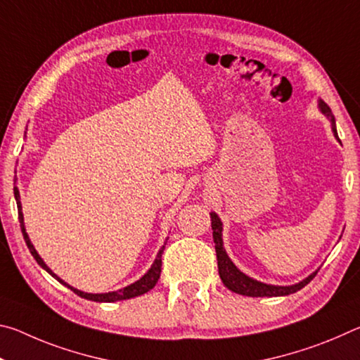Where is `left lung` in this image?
Wrapping results in <instances>:
<instances>
[{
    "instance_id": "obj_1",
    "label": "left lung",
    "mask_w": 360,
    "mask_h": 360,
    "mask_svg": "<svg viewBox=\"0 0 360 360\" xmlns=\"http://www.w3.org/2000/svg\"><path fill=\"white\" fill-rule=\"evenodd\" d=\"M318 108H319V111L324 114L328 120H330L333 136L340 141L338 133H337V125H335V117L332 114V109L328 108L327 103L322 101L321 98L318 100ZM210 216H211L212 238H214V245H216L214 248H216V255H217L219 276H221L225 288H227L231 292H235V294L246 295V297H284V295H290V294H295L297 290L303 289L304 285H307L316 276V273H318V270H316L309 276L302 279L300 283H295V284H290V285L266 284V283L257 281V279L245 275V273L236 268V265L229 257L227 251H225L224 240H222V230H224L222 227H224V225H222L221 217H219L214 211H211Z\"/></svg>"
}]
</instances>
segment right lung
Segmentation results:
<instances>
[{"mask_svg": "<svg viewBox=\"0 0 360 360\" xmlns=\"http://www.w3.org/2000/svg\"><path fill=\"white\" fill-rule=\"evenodd\" d=\"M14 197H15V202H17V210H19V221H20V229H22V233H23V240H25L27 246L30 249V252H32V255L34 257V260L38 262L41 268H44V270L51 275L52 278H56L58 283H62L63 285H66V288L71 289L75 294H77L79 297L82 298H87V300H92V302H105V303H112V302H119V300H129V298H133V297H138V295H143L146 294V292H149L154 285L157 284L158 278H160V271H162V254H163V249H165V245H163L160 248V251L157 252V257L154 260V264L150 265V268L148 271L144 273V275L138 279V281H135L130 285H127V288L124 289H119V290H114V292H106V294H89V292H82L76 288H72V285H70L68 283H65L62 278H58L56 273H53L51 268H49L46 265V262L41 259V255L38 254V251H36L32 240H30V236L27 233V229H25V222H23V212H22V203H20V192L19 188H17V186L14 187Z\"/></svg>", "mask_w": 360, "mask_h": 360, "instance_id": "add662e5", "label": "right lung"}]
</instances>
